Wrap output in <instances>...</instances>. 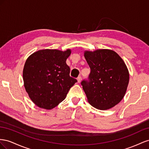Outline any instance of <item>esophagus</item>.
<instances>
[{
  "label": "esophagus",
  "mask_w": 149,
  "mask_h": 149,
  "mask_svg": "<svg viewBox=\"0 0 149 149\" xmlns=\"http://www.w3.org/2000/svg\"><path fill=\"white\" fill-rule=\"evenodd\" d=\"M77 82H78V83H80V82H81V79H82V78H81V77H80V76H79V77H77Z\"/></svg>",
  "instance_id": "34e87169"
}]
</instances>
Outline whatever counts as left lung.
<instances>
[{
    "mask_svg": "<svg viewBox=\"0 0 149 149\" xmlns=\"http://www.w3.org/2000/svg\"><path fill=\"white\" fill-rule=\"evenodd\" d=\"M84 57L91 73L81 84L89 104L102 110L114 107L124 98L129 84L125 63L116 52L109 49L85 51Z\"/></svg>",
    "mask_w": 149,
    "mask_h": 149,
    "instance_id": "1",
    "label": "left lung"
}]
</instances>
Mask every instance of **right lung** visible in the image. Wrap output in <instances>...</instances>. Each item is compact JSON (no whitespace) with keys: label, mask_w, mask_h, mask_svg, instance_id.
<instances>
[{"label":"right lung","mask_w":149,"mask_h":149,"mask_svg":"<svg viewBox=\"0 0 149 149\" xmlns=\"http://www.w3.org/2000/svg\"><path fill=\"white\" fill-rule=\"evenodd\" d=\"M71 54L67 49L38 50L25 63L23 80L25 91L37 106L47 110L56 107L65 99L77 80L70 76L66 60Z\"/></svg>","instance_id":"add662e5"}]
</instances>
